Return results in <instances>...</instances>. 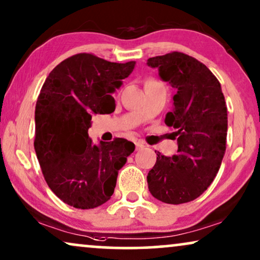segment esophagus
I'll return each instance as SVG.
<instances>
[{
	"label": "esophagus",
	"instance_id": "esophagus-1",
	"mask_svg": "<svg viewBox=\"0 0 260 260\" xmlns=\"http://www.w3.org/2000/svg\"><path fill=\"white\" fill-rule=\"evenodd\" d=\"M136 147H137V150H143V148L145 147V145L143 141L138 140V141H136Z\"/></svg>",
	"mask_w": 260,
	"mask_h": 260
}]
</instances>
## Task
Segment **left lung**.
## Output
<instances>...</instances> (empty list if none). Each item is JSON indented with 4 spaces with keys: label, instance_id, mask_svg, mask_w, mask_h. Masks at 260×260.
Returning <instances> with one entry per match:
<instances>
[{
    "label": "left lung",
    "instance_id": "8db88e82",
    "mask_svg": "<svg viewBox=\"0 0 260 260\" xmlns=\"http://www.w3.org/2000/svg\"><path fill=\"white\" fill-rule=\"evenodd\" d=\"M159 77L175 88L165 123L176 129L177 154L157 152L147 175L152 196L169 205L190 202L212 184L226 151L227 107L220 82L195 58L171 52L147 59Z\"/></svg>",
    "mask_w": 260,
    "mask_h": 260
}]
</instances>
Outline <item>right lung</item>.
<instances>
[{"label":"right lung","mask_w":260,"mask_h":260,"mask_svg":"<svg viewBox=\"0 0 260 260\" xmlns=\"http://www.w3.org/2000/svg\"><path fill=\"white\" fill-rule=\"evenodd\" d=\"M134 65L78 53L58 64L40 90L34 150L47 185L69 206L91 209L106 203L136 148L122 138L94 145L88 136L92 114L115 109L112 94Z\"/></svg>","instance_id":"right-lung-1"}]
</instances>
